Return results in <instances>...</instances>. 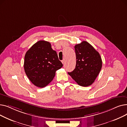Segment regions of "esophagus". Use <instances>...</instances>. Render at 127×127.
Listing matches in <instances>:
<instances>
[{
    "label": "esophagus",
    "mask_w": 127,
    "mask_h": 127,
    "mask_svg": "<svg viewBox=\"0 0 127 127\" xmlns=\"http://www.w3.org/2000/svg\"><path fill=\"white\" fill-rule=\"evenodd\" d=\"M65 59H63L62 61V64H64V63H65Z\"/></svg>",
    "instance_id": "1"
}]
</instances>
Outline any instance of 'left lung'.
<instances>
[{"mask_svg": "<svg viewBox=\"0 0 127 127\" xmlns=\"http://www.w3.org/2000/svg\"><path fill=\"white\" fill-rule=\"evenodd\" d=\"M76 65L75 69L68 72L69 75L80 86L92 84L102 67L100 56L93 47L86 41L75 46Z\"/></svg>", "mask_w": 127, "mask_h": 127, "instance_id": "8db88e82", "label": "left lung"}]
</instances>
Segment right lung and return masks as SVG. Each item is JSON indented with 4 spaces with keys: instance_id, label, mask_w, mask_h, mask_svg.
<instances>
[{
    "instance_id": "right-lung-1",
    "label": "right lung",
    "mask_w": 127,
    "mask_h": 127,
    "mask_svg": "<svg viewBox=\"0 0 127 127\" xmlns=\"http://www.w3.org/2000/svg\"><path fill=\"white\" fill-rule=\"evenodd\" d=\"M63 66L51 44L39 41L26 52L24 69L30 81L38 88H44L52 81L56 71Z\"/></svg>"
}]
</instances>
